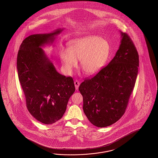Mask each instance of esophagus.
I'll return each instance as SVG.
<instances>
[{"label":"esophagus","instance_id":"34e87169","mask_svg":"<svg viewBox=\"0 0 158 158\" xmlns=\"http://www.w3.org/2000/svg\"><path fill=\"white\" fill-rule=\"evenodd\" d=\"M74 84L75 87H76V89L78 90V87H79V86H80V82H79L78 81L76 80L74 81Z\"/></svg>","mask_w":158,"mask_h":158}]
</instances>
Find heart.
Instances as JSON below:
<instances>
[{
  "mask_svg": "<svg viewBox=\"0 0 158 158\" xmlns=\"http://www.w3.org/2000/svg\"><path fill=\"white\" fill-rule=\"evenodd\" d=\"M110 45L107 40L96 35H88L71 40L69 49L63 48L60 57L63 66L68 73H72L81 60V67L89 75L101 70L107 60Z\"/></svg>",
  "mask_w": 158,
  "mask_h": 158,
  "instance_id": "heart-1",
  "label": "heart"
}]
</instances>
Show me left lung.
<instances>
[{
  "label": "left lung",
  "instance_id": "left-lung-1",
  "mask_svg": "<svg viewBox=\"0 0 158 158\" xmlns=\"http://www.w3.org/2000/svg\"><path fill=\"white\" fill-rule=\"evenodd\" d=\"M120 34L121 44L112 60L78 88L85 114L99 128L114 124L124 114L137 76V51L128 34Z\"/></svg>",
  "mask_w": 158,
  "mask_h": 158
}]
</instances>
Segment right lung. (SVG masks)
Segmentation results:
<instances>
[{
	"label": "right lung",
	"instance_id": "add662e5",
	"mask_svg": "<svg viewBox=\"0 0 158 158\" xmlns=\"http://www.w3.org/2000/svg\"><path fill=\"white\" fill-rule=\"evenodd\" d=\"M63 30L27 37L17 55L18 76L27 108L34 118L44 124H53L63 117L75 91L73 78L58 73L41 48L53 44Z\"/></svg>",
	"mask_w": 158,
	"mask_h": 158
}]
</instances>
